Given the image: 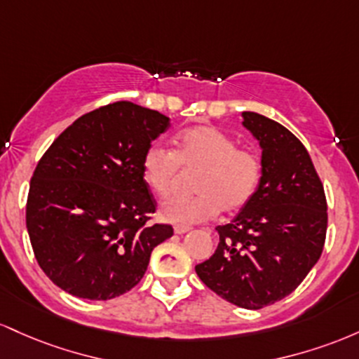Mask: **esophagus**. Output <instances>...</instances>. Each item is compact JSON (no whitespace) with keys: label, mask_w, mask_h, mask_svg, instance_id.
I'll return each instance as SVG.
<instances>
[{"label":"esophagus","mask_w":359,"mask_h":359,"mask_svg":"<svg viewBox=\"0 0 359 359\" xmlns=\"http://www.w3.org/2000/svg\"><path fill=\"white\" fill-rule=\"evenodd\" d=\"M188 231H190V227H188V225H176V227H175L176 233H184Z\"/></svg>","instance_id":"1"}]
</instances>
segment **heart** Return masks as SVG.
<instances>
[{"mask_svg": "<svg viewBox=\"0 0 359 359\" xmlns=\"http://www.w3.org/2000/svg\"><path fill=\"white\" fill-rule=\"evenodd\" d=\"M237 140L210 126L181 132L175 149L152 144L142 156V176L158 195H166L181 169L191 171L195 195H172L161 205L168 222L190 225L210 220L220 210L233 213L255 198L263 176L261 158L251 149L237 147Z\"/></svg>", "mask_w": 359, "mask_h": 359, "instance_id": "heart-1", "label": "heart"}]
</instances>
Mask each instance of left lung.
Returning <instances> with one entry per match:
<instances>
[{
    "label": "left lung",
    "instance_id": "8db88e82",
    "mask_svg": "<svg viewBox=\"0 0 359 359\" xmlns=\"http://www.w3.org/2000/svg\"><path fill=\"white\" fill-rule=\"evenodd\" d=\"M243 126L259 142L261 176L255 198L195 271L212 292L257 310L290 295L319 261L327 231V201L307 149L288 128L255 111Z\"/></svg>",
    "mask_w": 359,
    "mask_h": 359
}]
</instances>
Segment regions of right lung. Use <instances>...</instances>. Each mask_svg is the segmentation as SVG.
I'll return each mask as SVG.
<instances>
[{
    "label": "right lung",
    "mask_w": 359,
    "mask_h": 359,
    "mask_svg": "<svg viewBox=\"0 0 359 359\" xmlns=\"http://www.w3.org/2000/svg\"><path fill=\"white\" fill-rule=\"evenodd\" d=\"M169 118L130 102L79 116L39 161L27 231L42 271L79 299L110 300L142 280L151 252L172 236L151 225L156 200L142 156Z\"/></svg>",
    "instance_id": "right-lung-1"
}]
</instances>
